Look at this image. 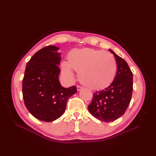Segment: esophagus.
I'll use <instances>...</instances> for the list:
<instances>
[{
    "instance_id": "esophagus-1",
    "label": "esophagus",
    "mask_w": 156,
    "mask_h": 156,
    "mask_svg": "<svg viewBox=\"0 0 156 156\" xmlns=\"http://www.w3.org/2000/svg\"><path fill=\"white\" fill-rule=\"evenodd\" d=\"M82 89V87H81V86H77V90L78 91L81 90Z\"/></svg>"
}]
</instances>
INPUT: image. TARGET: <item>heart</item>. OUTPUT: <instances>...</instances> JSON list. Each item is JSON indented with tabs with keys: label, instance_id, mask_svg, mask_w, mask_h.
<instances>
[{
	"label": "heart",
	"instance_id": "1",
	"mask_svg": "<svg viewBox=\"0 0 156 156\" xmlns=\"http://www.w3.org/2000/svg\"><path fill=\"white\" fill-rule=\"evenodd\" d=\"M72 69L78 72L80 82L94 90L109 87L117 74V64L114 55L107 51L91 48L76 49L68 55V62H63V74L73 78Z\"/></svg>",
	"mask_w": 156,
	"mask_h": 156
}]
</instances>
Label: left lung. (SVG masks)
I'll return each instance as SVG.
<instances>
[{
	"mask_svg": "<svg viewBox=\"0 0 156 156\" xmlns=\"http://www.w3.org/2000/svg\"><path fill=\"white\" fill-rule=\"evenodd\" d=\"M114 54L117 64V71L112 83L93 94L89 112L94 117L104 122L114 121L121 117L130 103L133 92V73L127 63L120 56Z\"/></svg>",
	"mask_w": 156,
	"mask_h": 156,
	"instance_id": "obj_1",
	"label": "left lung"
}]
</instances>
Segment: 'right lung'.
I'll list each match as a JSON object with an SVG mask.
<instances>
[{
  "label": "right lung",
  "mask_w": 156,
  "mask_h": 156,
  "mask_svg": "<svg viewBox=\"0 0 156 156\" xmlns=\"http://www.w3.org/2000/svg\"><path fill=\"white\" fill-rule=\"evenodd\" d=\"M59 49L48 45L36 52L26 65L23 80L25 107L34 117L43 121L60 117L69 98L77 91L75 86L66 88L59 83Z\"/></svg>",
  "instance_id": "right-lung-1"
}]
</instances>
